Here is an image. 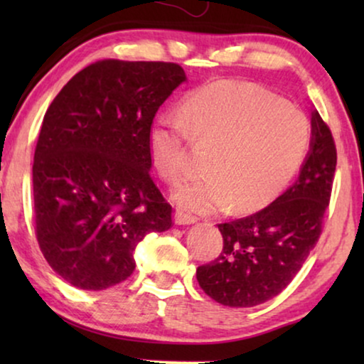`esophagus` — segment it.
<instances>
[{"label": "esophagus", "instance_id": "1", "mask_svg": "<svg viewBox=\"0 0 364 364\" xmlns=\"http://www.w3.org/2000/svg\"><path fill=\"white\" fill-rule=\"evenodd\" d=\"M196 220H197L196 217L188 215V213L182 210H176V213H173V222H176V225H191V223H193Z\"/></svg>", "mask_w": 364, "mask_h": 364}]
</instances>
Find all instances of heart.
<instances>
[{
    "label": "heart",
    "mask_w": 364,
    "mask_h": 364,
    "mask_svg": "<svg viewBox=\"0 0 364 364\" xmlns=\"http://www.w3.org/2000/svg\"><path fill=\"white\" fill-rule=\"evenodd\" d=\"M192 141L210 147L208 173L178 183L183 210L210 213L265 207L288 186L311 146L306 114L250 82L217 81L188 94L181 112L162 114L149 131L154 167L168 182L188 171Z\"/></svg>",
    "instance_id": "obj_1"
}]
</instances>
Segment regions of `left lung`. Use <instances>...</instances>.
<instances>
[{"label": "left lung", "mask_w": 364, "mask_h": 364, "mask_svg": "<svg viewBox=\"0 0 364 364\" xmlns=\"http://www.w3.org/2000/svg\"><path fill=\"white\" fill-rule=\"evenodd\" d=\"M335 168L331 131L313 111L310 152L296 182L260 212L218 225L223 248L197 268L202 290L235 308L257 306L285 290L321 235Z\"/></svg>", "instance_id": "obj_1"}]
</instances>
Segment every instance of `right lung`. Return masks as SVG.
<instances>
[{"mask_svg": "<svg viewBox=\"0 0 364 364\" xmlns=\"http://www.w3.org/2000/svg\"><path fill=\"white\" fill-rule=\"evenodd\" d=\"M186 73L176 63L104 59L79 71L44 114L34 151L36 238L81 290L132 275L137 243L172 227L151 177L149 131Z\"/></svg>", "mask_w": 364, "mask_h": 364, "instance_id": "1", "label": "right lung"}]
</instances>
